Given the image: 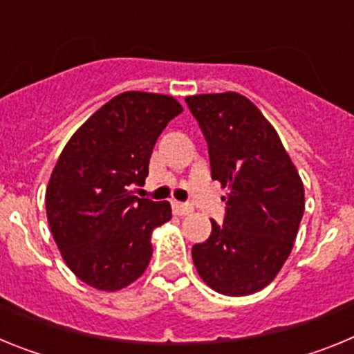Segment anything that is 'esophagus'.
<instances>
[{"mask_svg": "<svg viewBox=\"0 0 354 354\" xmlns=\"http://www.w3.org/2000/svg\"><path fill=\"white\" fill-rule=\"evenodd\" d=\"M171 207H174V211L177 212V214H179V216L189 214V212L193 211V207H192V205L183 204V202H177V200H174V202H171Z\"/></svg>", "mask_w": 354, "mask_h": 354, "instance_id": "34e87169", "label": "esophagus"}]
</instances>
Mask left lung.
<instances>
[{
	"mask_svg": "<svg viewBox=\"0 0 354 354\" xmlns=\"http://www.w3.org/2000/svg\"><path fill=\"white\" fill-rule=\"evenodd\" d=\"M209 149L211 177L228 186L223 223L193 246L196 271L216 292L246 296L282 270L305 211L298 171L264 115L236 92L186 97Z\"/></svg>",
	"mask_w": 354,
	"mask_h": 354,
	"instance_id": "left-lung-1",
	"label": "left lung"
}]
</instances>
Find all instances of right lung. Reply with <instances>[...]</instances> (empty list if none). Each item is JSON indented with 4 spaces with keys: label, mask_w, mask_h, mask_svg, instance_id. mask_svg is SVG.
Instances as JSON below:
<instances>
[{
    "label": "right lung",
    "mask_w": 354,
    "mask_h": 354,
    "mask_svg": "<svg viewBox=\"0 0 354 354\" xmlns=\"http://www.w3.org/2000/svg\"><path fill=\"white\" fill-rule=\"evenodd\" d=\"M180 111L170 95L124 92L62 150L46 192L48 221L64 261L90 287L118 290L147 270L150 234L171 207L131 189L145 184L159 134Z\"/></svg>",
    "instance_id": "right-lung-1"
}]
</instances>
